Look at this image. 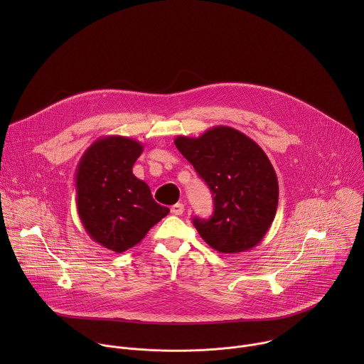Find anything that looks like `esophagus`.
I'll return each mask as SVG.
<instances>
[{"instance_id": "1", "label": "esophagus", "mask_w": 364, "mask_h": 364, "mask_svg": "<svg viewBox=\"0 0 364 364\" xmlns=\"http://www.w3.org/2000/svg\"><path fill=\"white\" fill-rule=\"evenodd\" d=\"M171 213L176 216H181L184 213V204L183 203H177L171 207Z\"/></svg>"}]
</instances>
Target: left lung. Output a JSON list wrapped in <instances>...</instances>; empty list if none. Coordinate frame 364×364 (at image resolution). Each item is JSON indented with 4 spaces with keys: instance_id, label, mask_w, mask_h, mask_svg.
Wrapping results in <instances>:
<instances>
[{
    "instance_id": "1",
    "label": "left lung",
    "mask_w": 364,
    "mask_h": 364,
    "mask_svg": "<svg viewBox=\"0 0 364 364\" xmlns=\"http://www.w3.org/2000/svg\"><path fill=\"white\" fill-rule=\"evenodd\" d=\"M174 144L215 200L210 219H193L203 240L220 253L255 247L275 219L279 196L277 173L264 149L225 125L197 138L178 135Z\"/></svg>"
}]
</instances>
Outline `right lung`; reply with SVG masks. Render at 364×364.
Instances as JSON below:
<instances>
[{"instance_id": "1", "label": "right lung", "mask_w": 364, "mask_h": 364, "mask_svg": "<svg viewBox=\"0 0 364 364\" xmlns=\"http://www.w3.org/2000/svg\"><path fill=\"white\" fill-rule=\"evenodd\" d=\"M142 151V144L132 138L102 136L85 151L75 174L76 205L85 230L117 253L139 243L170 213L132 173Z\"/></svg>"}]
</instances>
